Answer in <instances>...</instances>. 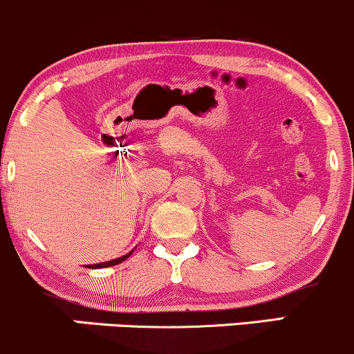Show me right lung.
<instances>
[{
  "mask_svg": "<svg viewBox=\"0 0 354 354\" xmlns=\"http://www.w3.org/2000/svg\"><path fill=\"white\" fill-rule=\"evenodd\" d=\"M135 250H131L129 253H126L124 256H120V258L116 259H111V261H104V263H96V265H86L84 268H91V270H100V268H108V266H115V265H120V263H123L124 259H128L129 256Z\"/></svg>",
  "mask_w": 354,
  "mask_h": 354,
  "instance_id": "right-lung-1",
  "label": "right lung"
}]
</instances>
